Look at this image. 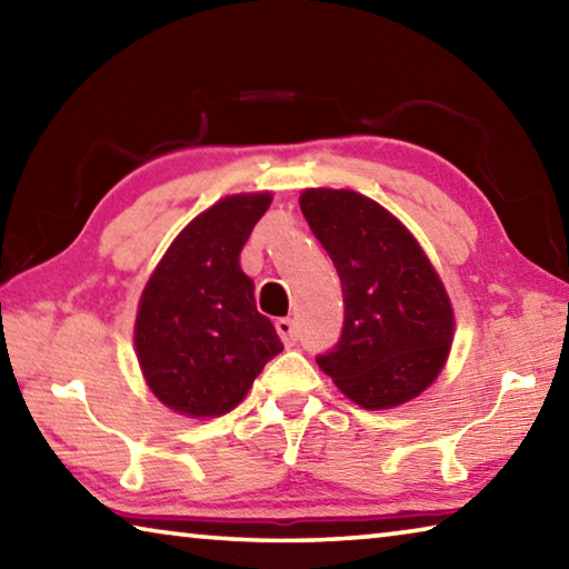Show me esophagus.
Returning a JSON list of instances; mask_svg holds the SVG:
<instances>
[{
  "mask_svg": "<svg viewBox=\"0 0 569 569\" xmlns=\"http://www.w3.org/2000/svg\"><path fill=\"white\" fill-rule=\"evenodd\" d=\"M276 331H278V336H281L286 346H293L298 341V329H296L293 319H278Z\"/></svg>",
  "mask_w": 569,
  "mask_h": 569,
  "instance_id": "1",
  "label": "esophagus"
}]
</instances>
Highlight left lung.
I'll return each mask as SVG.
<instances>
[{
	"label": "left lung",
	"instance_id": "8db88e82",
	"mask_svg": "<svg viewBox=\"0 0 569 569\" xmlns=\"http://www.w3.org/2000/svg\"><path fill=\"white\" fill-rule=\"evenodd\" d=\"M301 210L343 291L341 336L316 363L363 409L413 399L437 379L455 333L429 258L387 208L353 190H303Z\"/></svg>",
	"mask_w": 569,
	"mask_h": 569
}]
</instances>
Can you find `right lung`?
Here are the masks:
<instances>
[{"label":"right lung","instance_id":"1","mask_svg":"<svg viewBox=\"0 0 569 569\" xmlns=\"http://www.w3.org/2000/svg\"><path fill=\"white\" fill-rule=\"evenodd\" d=\"M268 206V192L218 200L182 228L142 291L134 321L140 369L152 393L188 417L233 409L283 351L238 263Z\"/></svg>","mask_w":569,"mask_h":569}]
</instances>
